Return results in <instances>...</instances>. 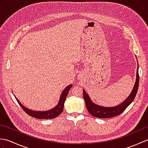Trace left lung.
<instances>
[{
  "mask_svg": "<svg viewBox=\"0 0 148 148\" xmlns=\"http://www.w3.org/2000/svg\"><path fill=\"white\" fill-rule=\"evenodd\" d=\"M139 71L138 68L137 69V74H136V83L134 84L133 90L132 91L130 95L128 96L126 100H125L123 102H122L118 106L114 107H103L99 105L95 104L91 100L90 97L86 93L85 91L83 89V98L85 102V104L88 111L92 116L99 118H109L114 117V116H118L123 112L127 107L133 102L135 97L136 96L137 93L138 88H139Z\"/></svg>",
  "mask_w": 148,
  "mask_h": 148,
  "instance_id": "8db88e82",
  "label": "left lung"
}]
</instances>
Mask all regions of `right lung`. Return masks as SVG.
Wrapping results in <instances>:
<instances>
[{
  "mask_svg": "<svg viewBox=\"0 0 148 148\" xmlns=\"http://www.w3.org/2000/svg\"><path fill=\"white\" fill-rule=\"evenodd\" d=\"M72 86V84H70V85L66 87L64 90L63 91L57 106L55 107L54 108H53L52 109L48 110V111H36L28 109L25 108L24 106L22 105V103H21V102L19 101L16 97H15V98L19 103V104L21 106V108L24 110V111L27 112V114L32 116V117L37 119H53L57 117V116H58L62 112L63 110H64L65 100L66 98H67L68 93Z\"/></svg>",
  "mask_w": 148,
  "mask_h": 148,
  "instance_id": "add662e5",
  "label": "right lung"
}]
</instances>
